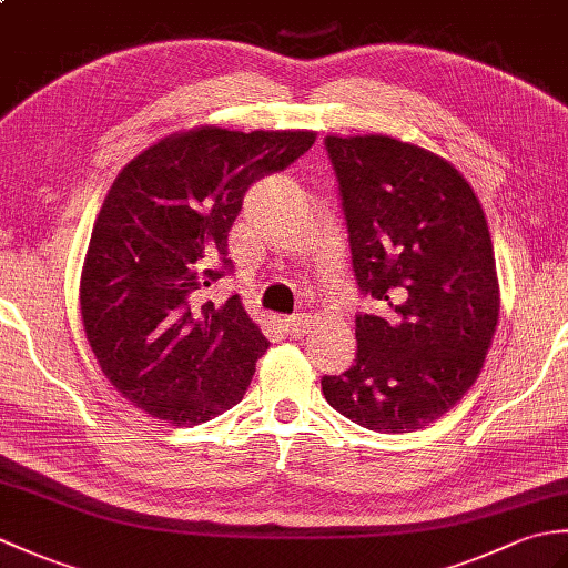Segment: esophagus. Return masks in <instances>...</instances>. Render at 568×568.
Listing matches in <instances>:
<instances>
[{
	"label": "esophagus",
	"instance_id": "1",
	"mask_svg": "<svg viewBox=\"0 0 568 568\" xmlns=\"http://www.w3.org/2000/svg\"><path fill=\"white\" fill-rule=\"evenodd\" d=\"M307 315H293V317H285L283 320V329L293 336V339H297V336H303L307 332Z\"/></svg>",
	"mask_w": 568,
	"mask_h": 568
}]
</instances>
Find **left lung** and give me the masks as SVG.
<instances>
[{
  "instance_id": "8db88e82",
  "label": "left lung",
  "mask_w": 568,
  "mask_h": 568,
  "mask_svg": "<svg viewBox=\"0 0 568 568\" xmlns=\"http://www.w3.org/2000/svg\"><path fill=\"white\" fill-rule=\"evenodd\" d=\"M358 291L356 364L324 376L327 403L376 432L427 427L476 383L500 315L484 207L456 168L385 134L327 136Z\"/></svg>"
}]
</instances>
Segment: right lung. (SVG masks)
<instances>
[{
    "mask_svg": "<svg viewBox=\"0 0 568 568\" xmlns=\"http://www.w3.org/2000/svg\"><path fill=\"white\" fill-rule=\"evenodd\" d=\"M315 131L195 126L131 159L94 220L80 275L84 336L102 373L143 413L190 427L244 397L268 348L241 297L192 307L224 271L251 183L300 159Z\"/></svg>",
    "mask_w": 568,
    "mask_h": 568,
    "instance_id": "1",
    "label": "right lung"
}]
</instances>
